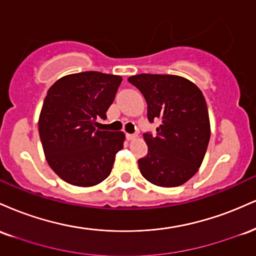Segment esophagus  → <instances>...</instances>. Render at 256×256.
Segmentation results:
<instances>
[{"mask_svg":"<svg viewBox=\"0 0 256 256\" xmlns=\"http://www.w3.org/2000/svg\"><path fill=\"white\" fill-rule=\"evenodd\" d=\"M126 138H128V140H134L137 138V134H126Z\"/></svg>","mask_w":256,"mask_h":256,"instance_id":"esophagus-1","label":"esophagus"}]
</instances>
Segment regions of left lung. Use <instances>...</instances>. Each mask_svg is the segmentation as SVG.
Here are the masks:
<instances>
[{
	"mask_svg": "<svg viewBox=\"0 0 256 256\" xmlns=\"http://www.w3.org/2000/svg\"><path fill=\"white\" fill-rule=\"evenodd\" d=\"M128 80L144 96L149 122H161L156 136L143 134L148 154L138 160L140 173L158 186L184 184L198 171L210 142L204 94L179 76L142 73Z\"/></svg>",
	"mask_w": 256,
	"mask_h": 256,
	"instance_id": "1",
	"label": "left lung"
}]
</instances>
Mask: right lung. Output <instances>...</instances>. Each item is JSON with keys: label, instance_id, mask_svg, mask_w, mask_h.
<instances>
[{"label": "right lung", "instance_id": "obj_1", "mask_svg": "<svg viewBox=\"0 0 256 256\" xmlns=\"http://www.w3.org/2000/svg\"><path fill=\"white\" fill-rule=\"evenodd\" d=\"M122 80L120 76L80 72L64 76L48 90L38 131L49 166L67 183L94 186L110 174L125 134L96 128L98 119L107 118Z\"/></svg>", "mask_w": 256, "mask_h": 256}]
</instances>
